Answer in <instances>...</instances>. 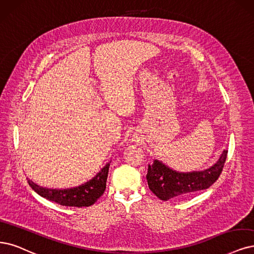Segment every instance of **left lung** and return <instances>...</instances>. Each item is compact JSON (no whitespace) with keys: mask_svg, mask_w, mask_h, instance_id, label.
I'll return each instance as SVG.
<instances>
[{"mask_svg":"<svg viewBox=\"0 0 254 254\" xmlns=\"http://www.w3.org/2000/svg\"><path fill=\"white\" fill-rule=\"evenodd\" d=\"M227 153L225 149L219 161L209 170L190 174L177 173L155 160L152 165H148L146 175L149 190L160 200L167 201L208 189L221 176Z\"/></svg>","mask_w":254,"mask_h":254,"instance_id":"8db88e82","label":"left lung"}]
</instances>
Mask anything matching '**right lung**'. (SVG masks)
I'll return each mask as SVG.
<instances>
[{
    "label": "right lung",
    "instance_id": "obj_1",
    "mask_svg": "<svg viewBox=\"0 0 254 254\" xmlns=\"http://www.w3.org/2000/svg\"><path fill=\"white\" fill-rule=\"evenodd\" d=\"M108 163L102 170L97 174V176L81 186L75 187L70 190H49L45 187L39 186L32 181L28 180V183L31 189L44 196L47 200L58 203L63 206H74V207H88L95 203L102 193L106 190L107 178L109 173Z\"/></svg>",
    "mask_w": 254,
    "mask_h": 254
}]
</instances>
